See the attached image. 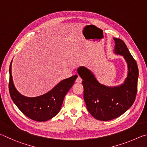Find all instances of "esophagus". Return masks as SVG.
Returning a JSON list of instances; mask_svg holds the SVG:
<instances>
[{"label": "esophagus", "mask_w": 147, "mask_h": 147, "mask_svg": "<svg viewBox=\"0 0 147 147\" xmlns=\"http://www.w3.org/2000/svg\"><path fill=\"white\" fill-rule=\"evenodd\" d=\"M82 81V78H80V76H78L76 79V83H81Z\"/></svg>", "instance_id": "esophagus-1"}]
</instances>
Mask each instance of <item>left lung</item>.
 Instances as JSON below:
<instances>
[{
  "label": "left lung",
  "mask_w": 147,
  "mask_h": 147,
  "mask_svg": "<svg viewBox=\"0 0 147 147\" xmlns=\"http://www.w3.org/2000/svg\"><path fill=\"white\" fill-rule=\"evenodd\" d=\"M115 41V53L124 56L128 64V76L124 84L108 87L96 80L94 74L84 67L78 69L84 86V98L87 109L94 118L107 121L115 119L132 106L138 91V67L123 40Z\"/></svg>",
  "instance_id": "1"
}]
</instances>
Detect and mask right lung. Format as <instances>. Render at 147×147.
I'll list each match as a JSON object with an SVG mask.
<instances>
[{"label":"right lung","instance_id":"add662e5","mask_svg":"<svg viewBox=\"0 0 147 147\" xmlns=\"http://www.w3.org/2000/svg\"><path fill=\"white\" fill-rule=\"evenodd\" d=\"M11 62L9 69V91L17 108L28 118L38 122L47 121L56 116L60 110L65 96L78 76L74 75L61 81L52 90L43 95L27 97L19 93L15 88L11 76Z\"/></svg>","mask_w":147,"mask_h":147}]
</instances>
